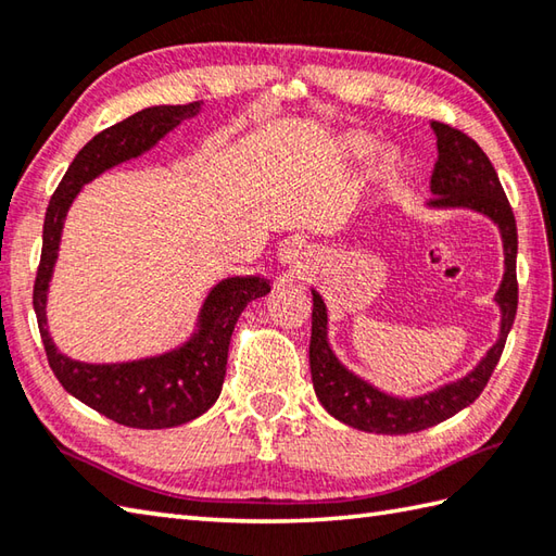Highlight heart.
<instances>
[{"label": "heart", "mask_w": 556, "mask_h": 556, "mask_svg": "<svg viewBox=\"0 0 556 556\" xmlns=\"http://www.w3.org/2000/svg\"><path fill=\"white\" fill-rule=\"evenodd\" d=\"M339 143H341V150L349 152V155H361V152L368 150L370 140H368V136H365V134L353 131V134H346L344 138H341Z\"/></svg>", "instance_id": "heart-1"}]
</instances>
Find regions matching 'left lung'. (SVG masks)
Masks as SVG:
<instances>
[{
	"label": "left lung",
	"mask_w": 556,
	"mask_h": 556,
	"mask_svg": "<svg viewBox=\"0 0 556 556\" xmlns=\"http://www.w3.org/2000/svg\"><path fill=\"white\" fill-rule=\"evenodd\" d=\"M437 136V162L430 179L432 195L430 207H468L497 224L504 241V279L494 301L502 308L500 339L488 356L482 358L473 372L460 380L434 389L430 394L416 399L389 396L375 389L358 375L349 372L337 361L327 344V308L320 293L313 291V329H311V375L315 394L327 413L351 428L377 434H408L428 430L432 425L456 416L460 408L473 404L482 394L494 368L502 358V351L514 325L518 308V281H516V251L518 233L509 200H506L500 176L492 162L473 138L458 128L432 122Z\"/></svg>",
	"instance_id": "8db88e82"
}]
</instances>
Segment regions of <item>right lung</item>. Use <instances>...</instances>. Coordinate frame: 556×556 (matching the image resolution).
<instances>
[{
	"mask_svg": "<svg viewBox=\"0 0 556 556\" xmlns=\"http://www.w3.org/2000/svg\"><path fill=\"white\" fill-rule=\"evenodd\" d=\"M198 112L200 102L160 104V108L136 112L128 119L104 128L68 164L45 212L33 308L38 315L47 361L68 394L126 428L162 430L203 416L222 392L236 320L248 303L269 293V281L260 277H229L219 281L200 311L198 332L181 349L131 363L92 365L71 361L56 351L47 329V287L54 269L64 217L83 184L92 181L104 169H112L114 164L138 157L140 152L150 150L162 136H167L172 128L184 119H191Z\"/></svg>",
	"mask_w": 556,
	"mask_h": 556,
	"instance_id": "obj_1",
	"label": "right lung"
}]
</instances>
